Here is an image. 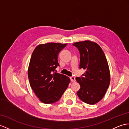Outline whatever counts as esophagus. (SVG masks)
Segmentation results:
<instances>
[{"mask_svg": "<svg viewBox=\"0 0 129 129\" xmlns=\"http://www.w3.org/2000/svg\"><path fill=\"white\" fill-rule=\"evenodd\" d=\"M70 79L72 82H75V78L74 77H70Z\"/></svg>", "mask_w": 129, "mask_h": 129, "instance_id": "obj_1", "label": "esophagus"}]
</instances>
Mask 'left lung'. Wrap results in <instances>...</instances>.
Returning a JSON list of instances; mask_svg holds the SVG:
<instances>
[{
	"label": "left lung",
	"mask_w": 129,
	"mask_h": 129,
	"mask_svg": "<svg viewBox=\"0 0 129 129\" xmlns=\"http://www.w3.org/2000/svg\"><path fill=\"white\" fill-rule=\"evenodd\" d=\"M73 45L80 52V69L86 70L81 77L76 78L80 85L77 93L83 102L94 105L102 99L109 85L107 60L101 47L95 42L85 40Z\"/></svg>",
	"instance_id": "8db88e82"
}]
</instances>
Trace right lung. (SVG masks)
I'll return each mask as SVG.
<instances>
[{
	"label": "right lung",
	"mask_w": 129,
	"mask_h": 129,
	"mask_svg": "<svg viewBox=\"0 0 129 129\" xmlns=\"http://www.w3.org/2000/svg\"><path fill=\"white\" fill-rule=\"evenodd\" d=\"M67 45L59 43L40 44L32 53L28 70V79L34 92L44 103L58 101L70 83V78L55 72L59 66V52Z\"/></svg>",
	"instance_id": "1"
}]
</instances>
